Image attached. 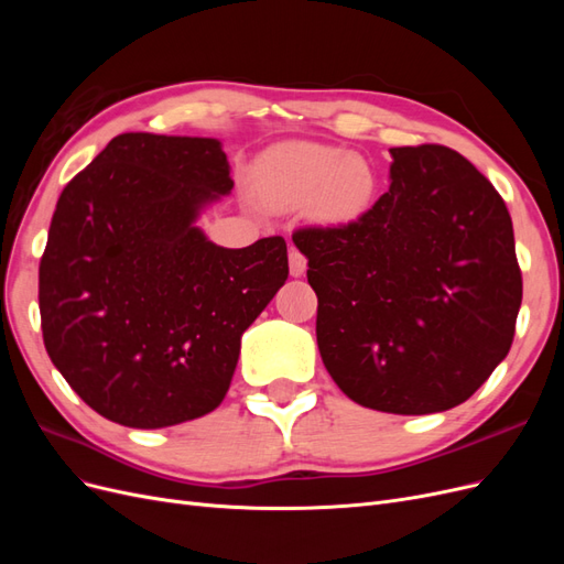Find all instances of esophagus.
Instances as JSON below:
<instances>
[{
	"label": "esophagus",
	"mask_w": 564,
	"mask_h": 564,
	"mask_svg": "<svg viewBox=\"0 0 564 564\" xmlns=\"http://www.w3.org/2000/svg\"><path fill=\"white\" fill-rule=\"evenodd\" d=\"M305 265H308V259H305V256H303L296 247L289 249V272H292L294 278H301V275H303Z\"/></svg>",
	"instance_id": "obj_1"
}]
</instances>
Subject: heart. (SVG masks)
<instances>
[{"mask_svg":"<svg viewBox=\"0 0 564 564\" xmlns=\"http://www.w3.org/2000/svg\"><path fill=\"white\" fill-rule=\"evenodd\" d=\"M379 178L369 160L324 143H289L268 150L256 164L253 191L272 209L308 204L322 224L346 226L362 218Z\"/></svg>","mask_w":564,"mask_h":564,"instance_id":"obj_1","label":"heart"}]
</instances>
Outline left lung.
<instances>
[{"label": "left lung", "mask_w": 564, "mask_h": 564, "mask_svg": "<svg viewBox=\"0 0 564 564\" xmlns=\"http://www.w3.org/2000/svg\"><path fill=\"white\" fill-rule=\"evenodd\" d=\"M390 187L355 224L299 228L317 348L346 395L388 414L466 402L513 344L522 303L513 220L445 145L390 148Z\"/></svg>", "instance_id": "left-lung-1"}]
</instances>
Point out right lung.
<instances>
[{
    "label": "right lung",
    "instance_id": "1",
    "mask_svg": "<svg viewBox=\"0 0 564 564\" xmlns=\"http://www.w3.org/2000/svg\"><path fill=\"white\" fill-rule=\"evenodd\" d=\"M220 141L119 133L63 187L40 263L51 362L94 412L166 429L224 402L240 338L289 275L286 242H209L232 191Z\"/></svg>",
    "mask_w": 564,
    "mask_h": 564
}]
</instances>
